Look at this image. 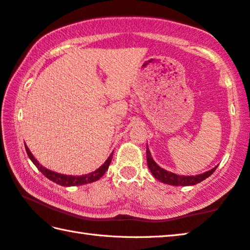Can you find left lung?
Instances as JSON below:
<instances>
[{
    "instance_id": "obj_1",
    "label": "left lung",
    "mask_w": 250,
    "mask_h": 250,
    "mask_svg": "<svg viewBox=\"0 0 250 250\" xmlns=\"http://www.w3.org/2000/svg\"><path fill=\"white\" fill-rule=\"evenodd\" d=\"M146 160H147V166L149 170H151L152 175L155 177L157 180L162 181V183L171 185V186H193L199 183H201L202 180L208 178V176H211L216 167L212 168L211 170L203 172V174L197 175V176H179L176 175L174 172L167 171L166 169L162 168V167L158 166L155 161L152 158L151 153H149L148 147H146Z\"/></svg>"
}]
</instances>
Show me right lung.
<instances>
[{"mask_svg":"<svg viewBox=\"0 0 250 250\" xmlns=\"http://www.w3.org/2000/svg\"><path fill=\"white\" fill-rule=\"evenodd\" d=\"M25 148H26L27 154H28V156L30 158V161L34 163L36 167H37V168L42 171L48 179L52 180L53 183H56L58 185L64 186V187H71V186H81V185L89 184V183H93V181L98 180L101 177L104 176V174H105L106 170L108 169V167H109L110 163H111V158H112V154H111V155L107 158V161L104 163V164L99 167L98 169H96L93 172H90V174L82 175V176H70V175L59 174V172L47 169L46 167H43L42 165L39 164L38 161L33 156V154H31L29 148L27 147L26 145H25Z\"/></svg>","mask_w":250,"mask_h":250,"instance_id":"1","label":"right lung"}]
</instances>
